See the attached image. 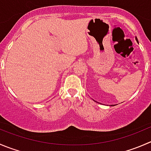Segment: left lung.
Returning <instances> with one entry per match:
<instances>
[{
    "label": "left lung",
    "instance_id": "left-lung-1",
    "mask_svg": "<svg viewBox=\"0 0 151 151\" xmlns=\"http://www.w3.org/2000/svg\"><path fill=\"white\" fill-rule=\"evenodd\" d=\"M135 39H136V40H137V41L138 42V39H137V37H136V38H135Z\"/></svg>",
    "mask_w": 151,
    "mask_h": 151
}]
</instances>
